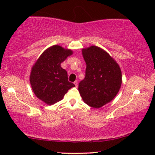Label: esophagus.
I'll use <instances>...</instances> for the list:
<instances>
[{
  "label": "esophagus",
  "mask_w": 155,
  "mask_h": 155,
  "mask_svg": "<svg viewBox=\"0 0 155 155\" xmlns=\"http://www.w3.org/2000/svg\"><path fill=\"white\" fill-rule=\"evenodd\" d=\"M74 84H75V87L78 86V81H75L74 82Z\"/></svg>",
  "instance_id": "1"
}]
</instances>
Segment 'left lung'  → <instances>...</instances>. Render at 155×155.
I'll return each instance as SVG.
<instances>
[{
  "mask_svg": "<svg viewBox=\"0 0 155 155\" xmlns=\"http://www.w3.org/2000/svg\"><path fill=\"white\" fill-rule=\"evenodd\" d=\"M87 68L85 78L79 83L78 90L82 100L99 109L113 100L121 86L122 74L117 62L99 46L82 48Z\"/></svg>",
  "mask_w": 155,
  "mask_h": 155,
  "instance_id": "left-lung-1",
  "label": "left lung"
}]
</instances>
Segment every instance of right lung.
<instances>
[{"mask_svg":"<svg viewBox=\"0 0 155 155\" xmlns=\"http://www.w3.org/2000/svg\"><path fill=\"white\" fill-rule=\"evenodd\" d=\"M73 51L59 45L44 51L31 68L29 81L36 97L48 105L62 100L75 84L68 81L67 71L61 66Z\"/></svg>","mask_w":155,"mask_h":155,"instance_id":"1","label":"right lung"}]
</instances>
